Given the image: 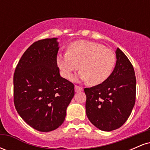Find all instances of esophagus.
<instances>
[{"label": "esophagus", "mask_w": 150, "mask_h": 150, "mask_svg": "<svg viewBox=\"0 0 150 150\" xmlns=\"http://www.w3.org/2000/svg\"><path fill=\"white\" fill-rule=\"evenodd\" d=\"M75 92H80V91L83 90V89H82V87H80V86L75 85Z\"/></svg>", "instance_id": "1"}]
</instances>
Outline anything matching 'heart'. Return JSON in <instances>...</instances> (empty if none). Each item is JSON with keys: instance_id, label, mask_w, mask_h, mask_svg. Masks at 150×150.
<instances>
[{"instance_id": "obj_1", "label": "heart", "mask_w": 150, "mask_h": 150, "mask_svg": "<svg viewBox=\"0 0 150 150\" xmlns=\"http://www.w3.org/2000/svg\"><path fill=\"white\" fill-rule=\"evenodd\" d=\"M56 61L65 78L70 79L80 65L79 77L89 80L90 85H97L109 78L116 59L114 53L103 44L80 40L70 44L68 52L58 55Z\"/></svg>"}]
</instances>
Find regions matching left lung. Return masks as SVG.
I'll return each mask as SVG.
<instances>
[{
    "mask_svg": "<svg viewBox=\"0 0 150 150\" xmlns=\"http://www.w3.org/2000/svg\"><path fill=\"white\" fill-rule=\"evenodd\" d=\"M116 64L104 82L85 88L86 113L99 130L111 131L125 123L135 103L136 77L133 66L124 53L117 49Z\"/></svg>",
    "mask_w": 150,
    "mask_h": 150,
    "instance_id": "left-lung-1",
    "label": "left lung"
}]
</instances>
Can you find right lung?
<instances>
[{"instance_id":"add662e5","label":"right lung","mask_w":150,"mask_h":150,"mask_svg":"<svg viewBox=\"0 0 150 150\" xmlns=\"http://www.w3.org/2000/svg\"><path fill=\"white\" fill-rule=\"evenodd\" d=\"M56 38L34 42L19 61L13 76V97L18 114L41 132L56 130L64 121L75 85L60 76Z\"/></svg>"}]
</instances>
